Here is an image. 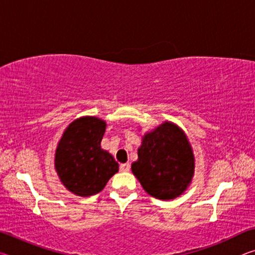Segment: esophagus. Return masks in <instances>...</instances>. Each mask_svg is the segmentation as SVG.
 <instances>
[{
    "mask_svg": "<svg viewBox=\"0 0 255 255\" xmlns=\"http://www.w3.org/2000/svg\"><path fill=\"white\" fill-rule=\"evenodd\" d=\"M129 169H130V165H129V163L120 164V171H122V172H128Z\"/></svg>",
    "mask_w": 255,
    "mask_h": 255,
    "instance_id": "esophagus-1",
    "label": "esophagus"
}]
</instances>
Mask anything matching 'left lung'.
<instances>
[{
    "label": "left lung",
    "mask_w": 255,
    "mask_h": 255,
    "mask_svg": "<svg viewBox=\"0 0 255 255\" xmlns=\"http://www.w3.org/2000/svg\"><path fill=\"white\" fill-rule=\"evenodd\" d=\"M131 171L156 199L171 200L182 195L195 174V155L185 132L174 123L164 122L144 133Z\"/></svg>",
    "instance_id": "left-lung-1"
}]
</instances>
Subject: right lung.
I'll return each mask as SVG.
<instances>
[{"instance_id":"1","label":"right lung","mask_w":255,"mask_h":255,"mask_svg":"<svg viewBox=\"0 0 255 255\" xmlns=\"http://www.w3.org/2000/svg\"><path fill=\"white\" fill-rule=\"evenodd\" d=\"M107 124L103 119L84 116L64 130L55 150V170L68 191L90 197L102 191L119 170L112 155L101 148Z\"/></svg>"}]
</instances>
